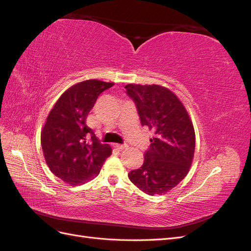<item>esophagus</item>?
Returning a JSON list of instances; mask_svg holds the SVG:
<instances>
[{
  "label": "esophagus",
  "mask_w": 251,
  "mask_h": 251,
  "mask_svg": "<svg viewBox=\"0 0 251 251\" xmlns=\"http://www.w3.org/2000/svg\"><path fill=\"white\" fill-rule=\"evenodd\" d=\"M113 147L115 148V149H117V150H119V151H123V150H125V149H126L127 148V146H126V144H113Z\"/></svg>",
  "instance_id": "esophagus-1"
}]
</instances>
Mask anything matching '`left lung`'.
Wrapping results in <instances>:
<instances>
[{
  "instance_id": "left-lung-1",
  "label": "left lung",
  "mask_w": 251,
  "mask_h": 251,
  "mask_svg": "<svg viewBox=\"0 0 251 251\" xmlns=\"http://www.w3.org/2000/svg\"><path fill=\"white\" fill-rule=\"evenodd\" d=\"M126 93L135 101L141 125L153 130L143 164L128 174L148 195L171 191L188 174L194 159L196 136L192 119L179 98L159 85L128 83Z\"/></svg>"
}]
</instances>
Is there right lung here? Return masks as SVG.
I'll return each mask as SVG.
<instances>
[{"instance_id":"1","label":"right lung","mask_w":251,"mask_h":251,"mask_svg":"<svg viewBox=\"0 0 251 251\" xmlns=\"http://www.w3.org/2000/svg\"><path fill=\"white\" fill-rule=\"evenodd\" d=\"M113 82L89 79L75 83L60 95L45 121L41 144L50 171L72 186L83 184L100 174L111 154L86 125L89 112L101 92Z\"/></svg>"}]
</instances>
